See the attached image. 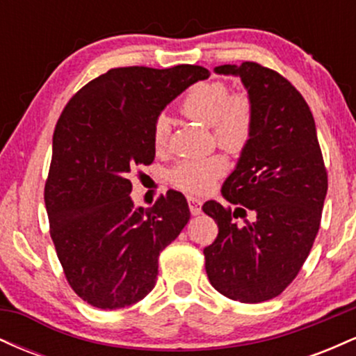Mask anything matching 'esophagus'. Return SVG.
Returning a JSON list of instances; mask_svg holds the SVG:
<instances>
[{"label":"esophagus","instance_id":"esophagus-1","mask_svg":"<svg viewBox=\"0 0 356 356\" xmlns=\"http://www.w3.org/2000/svg\"><path fill=\"white\" fill-rule=\"evenodd\" d=\"M187 202H189V209L192 216L201 214V207H202L201 199L194 197V195H187Z\"/></svg>","mask_w":356,"mask_h":356}]
</instances>
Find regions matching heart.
<instances>
[{
  "label": "heart",
  "mask_w": 356,
  "mask_h": 356,
  "mask_svg": "<svg viewBox=\"0 0 356 356\" xmlns=\"http://www.w3.org/2000/svg\"><path fill=\"white\" fill-rule=\"evenodd\" d=\"M181 112L191 120L212 127L216 142L229 152L243 149L251 134V100L244 93H231L222 81H201L191 87L181 102ZM169 132L170 127L167 117H157L152 129L155 150L165 149ZM226 161L220 155L182 159L170 169L169 179L179 189L201 194L226 172Z\"/></svg>",
  "instance_id": "1"
}]
</instances>
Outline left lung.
Listing matches in <instances>:
<instances>
[{"mask_svg":"<svg viewBox=\"0 0 356 356\" xmlns=\"http://www.w3.org/2000/svg\"><path fill=\"white\" fill-rule=\"evenodd\" d=\"M239 76L252 104V127L220 194L236 209L207 201L219 234L204 249L211 284L229 300L261 303L284 291L320 229L328 175L308 104L284 76L244 61L220 65ZM252 210L246 227L234 222Z\"/></svg>","mask_w":356,"mask_h":356,"instance_id":"left-lung-1","label":"left lung"}]
</instances>
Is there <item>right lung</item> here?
Here are the masks:
<instances>
[{"mask_svg": "<svg viewBox=\"0 0 356 356\" xmlns=\"http://www.w3.org/2000/svg\"><path fill=\"white\" fill-rule=\"evenodd\" d=\"M209 75L195 65L112 68L61 112L44 206L65 276L88 305L118 309L149 295L159 254L189 222L181 192L169 191L149 209L134 206L129 177L154 162L152 129L162 110Z\"/></svg>", "mask_w": 356, "mask_h": 356, "instance_id": "1", "label": "right lung"}]
</instances>
